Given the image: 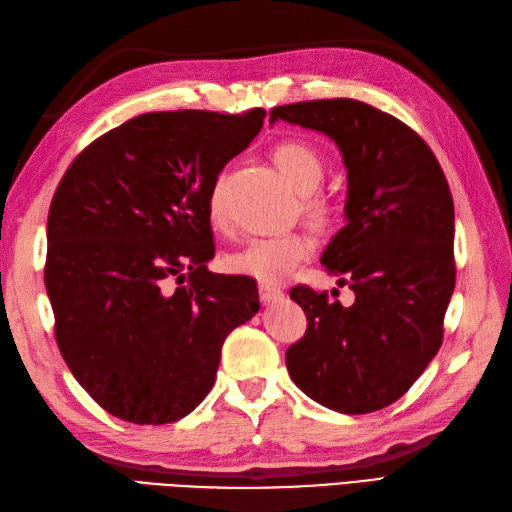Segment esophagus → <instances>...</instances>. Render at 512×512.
I'll return each mask as SVG.
<instances>
[{
  "label": "esophagus",
  "mask_w": 512,
  "mask_h": 512,
  "mask_svg": "<svg viewBox=\"0 0 512 512\" xmlns=\"http://www.w3.org/2000/svg\"><path fill=\"white\" fill-rule=\"evenodd\" d=\"M260 301L262 303H275V301H280L282 297H284V293L280 288H275V286H269V284H260Z\"/></svg>",
  "instance_id": "34e87169"
}]
</instances>
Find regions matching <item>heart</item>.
<instances>
[{
    "instance_id": "obj_1",
    "label": "heart",
    "mask_w": 512,
    "mask_h": 512,
    "mask_svg": "<svg viewBox=\"0 0 512 512\" xmlns=\"http://www.w3.org/2000/svg\"><path fill=\"white\" fill-rule=\"evenodd\" d=\"M271 161L275 163L301 196L303 209L314 219H325L329 215V204L321 196H312V191L321 185L325 176L323 157L306 142L286 140L271 150ZM206 213L215 228L226 226L224 209V183L222 178L211 185L206 196ZM314 254V239L303 230H290L282 234H269V237L252 239L241 250L228 256V269L245 278L273 284L288 278L301 262H306Z\"/></svg>"
}]
</instances>
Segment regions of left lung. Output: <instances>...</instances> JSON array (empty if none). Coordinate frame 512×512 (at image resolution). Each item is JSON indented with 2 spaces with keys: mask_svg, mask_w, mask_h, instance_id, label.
<instances>
[{
  "mask_svg": "<svg viewBox=\"0 0 512 512\" xmlns=\"http://www.w3.org/2000/svg\"><path fill=\"white\" fill-rule=\"evenodd\" d=\"M329 135L347 165V226L321 258L355 303L344 308L306 284L290 299L308 329L286 351L297 388L340 413L392 405L444 340L457 280L452 193L433 150L405 122L355 99L271 109L273 120Z\"/></svg>",
  "mask_w": 512,
  "mask_h": 512,
  "instance_id": "left-lung-1",
  "label": "left lung"
}]
</instances>
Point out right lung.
Instances as JSON below:
<instances>
[{
    "label": "right lung",
    "mask_w": 512,
    "mask_h": 512,
    "mask_svg": "<svg viewBox=\"0 0 512 512\" xmlns=\"http://www.w3.org/2000/svg\"><path fill=\"white\" fill-rule=\"evenodd\" d=\"M265 116L142 114L81 150L53 193L45 286L55 342L81 388L124 422L168 424L196 409L226 336L260 308L252 278L206 269V196ZM172 277L179 286L168 291Z\"/></svg>",
    "instance_id": "1"
}]
</instances>
